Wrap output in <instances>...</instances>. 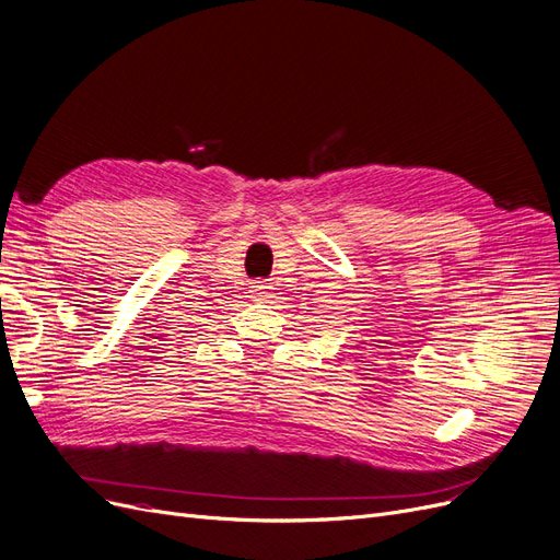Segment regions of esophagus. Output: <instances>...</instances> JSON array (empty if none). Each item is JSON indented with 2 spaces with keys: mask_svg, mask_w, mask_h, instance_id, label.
Masks as SVG:
<instances>
[{
  "mask_svg": "<svg viewBox=\"0 0 560 560\" xmlns=\"http://www.w3.org/2000/svg\"><path fill=\"white\" fill-rule=\"evenodd\" d=\"M249 294L254 301H266L270 299V294H273V287H270V282L266 280H254L249 282Z\"/></svg>",
  "mask_w": 560,
  "mask_h": 560,
  "instance_id": "1",
  "label": "esophagus"
}]
</instances>
